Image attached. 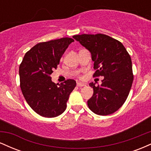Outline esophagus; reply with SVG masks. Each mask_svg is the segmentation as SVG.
<instances>
[{"label": "esophagus", "instance_id": "esophagus-1", "mask_svg": "<svg viewBox=\"0 0 151 151\" xmlns=\"http://www.w3.org/2000/svg\"><path fill=\"white\" fill-rule=\"evenodd\" d=\"M77 86H79V87H81V86H85V84H84V83H81V82H79V81H78V82L77 83Z\"/></svg>", "mask_w": 151, "mask_h": 151}]
</instances>
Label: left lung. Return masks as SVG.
<instances>
[{
	"instance_id": "left-lung-1",
	"label": "left lung",
	"mask_w": 151,
	"mask_h": 151,
	"mask_svg": "<svg viewBox=\"0 0 151 151\" xmlns=\"http://www.w3.org/2000/svg\"><path fill=\"white\" fill-rule=\"evenodd\" d=\"M73 38L91 52L96 70L93 77H104L100 86L89 84L93 93L88 100V106L98 115L114 113L126 101L132 86L133 74L129 54L122 43L106 35H77Z\"/></svg>"
}]
</instances>
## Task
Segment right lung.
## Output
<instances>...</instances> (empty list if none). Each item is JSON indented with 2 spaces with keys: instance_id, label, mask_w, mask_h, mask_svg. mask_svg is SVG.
<instances>
[{
  "instance_id": "1",
  "label": "right lung",
  "mask_w": 151,
  "mask_h": 151,
  "mask_svg": "<svg viewBox=\"0 0 151 151\" xmlns=\"http://www.w3.org/2000/svg\"><path fill=\"white\" fill-rule=\"evenodd\" d=\"M72 42V38L62 37L38 43L25 53L19 67L22 94L31 109L43 117H56L63 113L76 86L74 79L56 84L50 77Z\"/></svg>"
}]
</instances>
